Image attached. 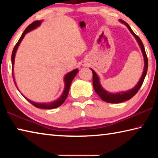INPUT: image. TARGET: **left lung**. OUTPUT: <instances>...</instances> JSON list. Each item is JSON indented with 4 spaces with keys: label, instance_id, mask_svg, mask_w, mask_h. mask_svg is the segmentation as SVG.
Returning a JSON list of instances; mask_svg holds the SVG:
<instances>
[{
    "label": "left lung",
    "instance_id": "8db88e82",
    "mask_svg": "<svg viewBox=\"0 0 158 158\" xmlns=\"http://www.w3.org/2000/svg\"><path fill=\"white\" fill-rule=\"evenodd\" d=\"M120 21L122 22L123 23H124L125 25H126L128 29H129L130 31L131 32V33L135 37L136 40H137L139 44L141 52H142V53H143V58H144V68H143L142 76H141L139 81L138 82L137 85H136L135 88H133L132 89L128 90V91L121 92L118 93H116V94L109 93L107 91H106L105 89H102V87L101 86V85L100 84L99 77H98V75L96 74L95 72L93 71V69H91L93 72V88H94L95 89V91L99 96H100L102 100L108 103H121V102H123L127 101L132 98L133 96L138 92V90H139V89L141 88V85H142L143 82L144 81V79H145V77L146 75L147 69H148V58H147L146 51H145V49H144V46L142 43V42L141 40V39L137 35L134 33L132 29H131L130 26L128 25L125 21H124L122 19H120Z\"/></svg>",
    "mask_w": 158,
    "mask_h": 158
}]
</instances>
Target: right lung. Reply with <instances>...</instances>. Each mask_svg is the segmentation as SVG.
<instances>
[{
	"mask_svg": "<svg viewBox=\"0 0 158 158\" xmlns=\"http://www.w3.org/2000/svg\"><path fill=\"white\" fill-rule=\"evenodd\" d=\"M40 23H41L40 21H35L32 23H31V24L26 28V30L24 31V32H23V34L21 35V37L19 38V41L17 42V43L16 44V45L15 46L14 49H13V51H12V73H13V66H14V63H15V53H16V52H17V49L19 47V44H20V42H21V40H22L23 38L25 36V35L28 32L33 30L34 28H37V26H39L40 25ZM78 71L79 70L77 69H74L73 71H72V72H70V73H69L68 74H66L65 77V79H64V81H65V90H64V91L62 95H61V97L60 98H58L57 100L53 101V102H49V103H36V102H33V101L29 100L28 99L25 98L24 96H23V97H24L26 100L32 104V105L35 106V107H37V108L49 109H54V108L58 107V106H60V105H63V103L65 102L67 97H68L71 83H72V81H73V80L74 78V77L76 76V74L78 73ZM12 77H13V79H14V75H13V74H12ZM14 82L15 84V79H14ZM15 85H16V84H15Z\"/></svg>",
	"mask_w": 158,
	"mask_h": 158,
	"instance_id": "right-lung-1",
	"label": "right lung"
}]
</instances>
